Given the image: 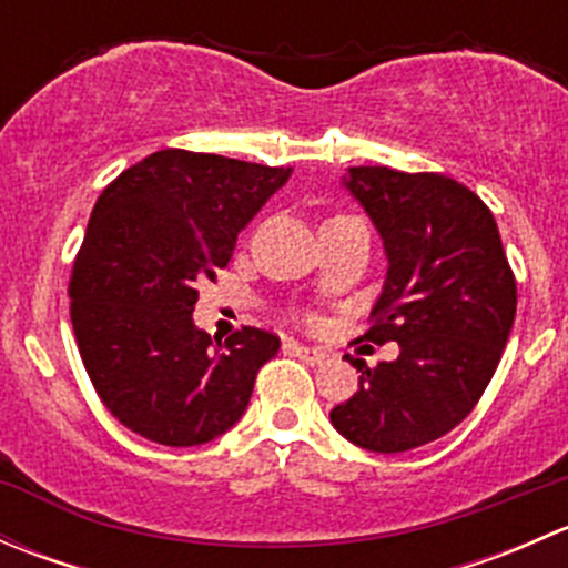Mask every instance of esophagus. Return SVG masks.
<instances>
[{"mask_svg":"<svg viewBox=\"0 0 568 568\" xmlns=\"http://www.w3.org/2000/svg\"><path fill=\"white\" fill-rule=\"evenodd\" d=\"M294 352L296 357L307 365H324L326 359H329V352H324V348H316V346H302V343H294Z\"/></svg>","mask_w":568,"mask_h":568,"instance_id":"esophagus-1","label":"esophagus"}]
</instances>
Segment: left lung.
I'll return each mask as SVG.
<instances>
[{"label": "left lung", "mask_w": 568, "mask_h": 568, "mask_svg": "<svg viewBox=\"0 0 568 568\" xmlns=\"http://www.w3.org/2000/svg\"><path fill=\"white\" fill-rule=\"evenodd\" d=\"M387 252V277L365 337L398 343L393 363L348 359L359 390L329 412L348 443L404 454L473 412L517 316V280L484 200L443 173L348 168Z\"/></svg>", "instance_id": "1"}]
</instances>
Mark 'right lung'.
Wrapping results in <instances>:
<instances>
[{
	"label": "right lung",
	"mask_w": 568,
	"mask_h": 568,
	"mask_svg": "<svg viewBox=\"0 0 568 568\" xmlns=\"http://www.w3.org/2000/svg\"><path fill=\"white\" fill-rule=\"evenodd\" d=\"M291 168L181 148L156 151L101 192L68 296L79 354L104 406L140 437L203 445L236 426L280 337L242 326L225 343L192 321L197 285Z\"/></svg>",
	"instance_id": "right-lung-1"
}]
</instances>
